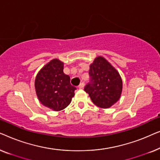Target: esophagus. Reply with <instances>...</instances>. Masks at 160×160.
I'll return each instance as SVG.
<instances>
[{
    "instance_id": "34e87169",
    "label": "esophagus",
    "mask_w": 160,
    "mask_h": 160,
    "mask_svg": "<svg viewBox=\"0 0 160 160\" xmlns=\"http://www.w3.org/2000/svg\"><path fill=\"white\" fill-rule=\"evenodd\" d=\"M84 82H82L79 85H78V88H79V89L84 88Z\"/></svg>"
}]
</instances>
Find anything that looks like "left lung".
<instances>
[{
	"label": "left lung",
	"mask_w": 160,
	"mask_h": 160,
	"mask_svg": "<svg viewBox=\"0 0 160 160\" xmlns=\"http://www.w3.org/2000/svg\"><path fill=\"white\" fill-rule=\"evenodd\" d=\"M90 82L84 87L92 101L102 108H108L121 97L122 80L117 69L103 57L98 56L89 65Z\"/></svg>",
	"instance_id": "1"
}]
</instances>
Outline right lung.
<instances>
[{
	"label": "right lung",
	"mask_w": 160,
	"mask_h": 160,
	"mask_svg": "<svg viewBox=\"0 0 160 160\" xmlns=\"http://www.w3.org/2000/svg\"><path fill=\"white\" fill-rule=\"evenodd\" d=\"M64 63L53 59L37 74L35 89L38 100L54 111L66 108L71 103L76 89L70 83V76L64 73Z\"/></svg>",
	"instance_id": "obj_1"
}]
</instances>
